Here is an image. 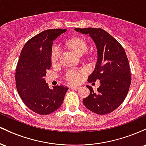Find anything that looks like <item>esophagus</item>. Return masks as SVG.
<instances>
[{"label":"esophagus","mask_w":146,"mask_h":146,"mask_svg":"<svg viewBox=\"0 0 146 146\" xmlns=\"http://www.w3.org/2000/svg\"><path fill=\"white\" fill-rule=\"evenodd\" d=\"M71 89L74 90H77L78 89H79V87L78 86H71Z\"/></svg>","instance_id":"obj_1"}]
</instances>
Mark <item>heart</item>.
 Wrapping results in <instances>:
<instances>
[{
	"label": "heart",
	"instance_id": "heart-1",
	"mask_svg": "<svg viewBox=\"0 0 146 146\" xmlns=\"http://www.w3.org/2000/svg\"><path fill=\"white\" fill-rule=\"evenodd\" d=\"M69 46L71 47L74 52L78 55H83L88 49L87 43L83 39L76 38L70 40L68 42ZM60 56V48L57 45H54L51 52V60L52 63H55L58 60ZM65 78L68 83L71 84H78L82 79L81 71L77 69H71L68 70L65 74Z\"/></svg>",
	"mask_w": 146,
	"mask_h": 146
}]
</instances>
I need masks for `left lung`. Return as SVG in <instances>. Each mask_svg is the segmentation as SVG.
I'll list each match as a JSON object with an SVG mask.
<instances>
[{"label":"left lung","instance_id":"left-lung-1","mask_svg":"<svg viewBox=\"0 0 146 146\" xmlns=\"http://www.w3.org/2000/svg\"><path fill=\"white\" fill-rule=\"evenodd\" d=\"M74 29L80 33L89 34L97 49V62L88 81L92 83L99 80L101 86L96 92L87 86L90 94L83 99V104L96 114L112 112L123 102L130 86V65L125 50L104 29L94 27Z\"/></svg>","mask_w":146,"mask_h":146}]
</instances>
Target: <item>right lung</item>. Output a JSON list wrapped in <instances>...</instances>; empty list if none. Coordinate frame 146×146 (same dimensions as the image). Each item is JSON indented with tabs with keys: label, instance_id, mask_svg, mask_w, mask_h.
Instances as JSON below:
<instances>
[{
	"label": "right lung",
	"instance_id": "1",
	"mask_svg": "<svg viewBox=\"0 0 146 146\" xmlns=\"http://www.w3.org/2000/svg\"><path fill=\"white\" fill-rule=\"evenodd\" d=\"M65 32L51 29L40 32L26 42L19 56L15 76L18 93L29 110L40 115L59 108L68 90L63 86L50 89L44 78L51 68L53 41Z\"/></svg>",
	"mask_w": 146,
	"mask_h": 146
}]
</instances>
